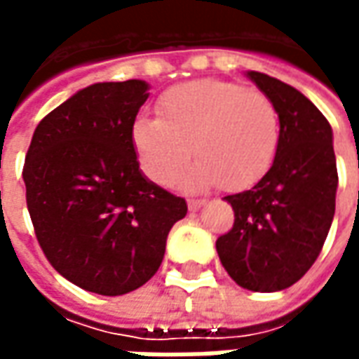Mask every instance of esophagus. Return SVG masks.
<instances>
[{"instance_id": "1", "label": "esophagus", "mask_w": 359, "mask_h": 359, "mask_svg": "<svg viewBox=\"0 0 359 359\" xmlns=\"http://www.w3.org/2000/svg\"><path fill=\"white\" fill-rule=\"evenodd\" d=\"M203 203H205V200H188V210L198 211Z\"/></svg>"}]
</instances>
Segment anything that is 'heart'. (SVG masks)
<instances>
[{
    "label": "heart",
    "mask_w": 359,
    "mask_h": 359,
    "mask_svg": "<svg viewBox=\"0 0 359 359\" xmlns=\"http://www.w3.org/2000/svg\"><path fill=\"white\" fill-rule=\"evenodd\" d=\"M157 117L134 118L130 140L144 172L171 187L194 154L188 190H242L267 175L280 148V115L269 95L229 81H192L167 90ZM193 148L190 149L189 146Z\"/></svg>",
    "instance_id": "heart-1"
}]
</instances>
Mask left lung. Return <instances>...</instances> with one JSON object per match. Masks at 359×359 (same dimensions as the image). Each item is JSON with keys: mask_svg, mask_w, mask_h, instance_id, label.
Segmentation results:
<instances>
[{"mask_svg": "<svg viewBox=\"0 0 359 359\" xmlns=\"http://www.w3.org/2000/svg\"><path fill=\"white\" fill-rule=\"evenodd\" d=\"M246 76L277 105L280 148L264 179L225 196L234 225L215 248L236 285L277 292L308 273L331 229L339 187L332 128L296 88L257 71Z\"/></svg>", "mask_w": 359, "mask_h": 359, "instance_id": "8db88e82", "label": "left lung"}]
</instances>
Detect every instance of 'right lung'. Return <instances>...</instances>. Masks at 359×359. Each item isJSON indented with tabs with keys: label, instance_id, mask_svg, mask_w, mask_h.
<instances>
[{
	"label": "right lung",
	"instance_id": "obj_1",
	"mask_svg": "<svg viewBox=\"0 0 359 359\" xmlns=\"http://www.w3.org/2000/svg\"><path fill=\"white\" fill-rule=\"evenodd\" d=\"M148 90L146 81L79 90L40 121L25 159L28 213L48 262L102 296L146 285L188 211L136 159L130 126Z\"/></svg>",
	"mask_w": 359,
	"mask_h": 359
}]
</instances>
